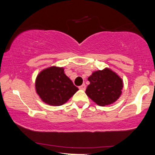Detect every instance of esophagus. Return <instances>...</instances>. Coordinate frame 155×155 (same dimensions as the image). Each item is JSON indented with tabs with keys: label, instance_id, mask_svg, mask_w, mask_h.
<instances>
[{
	"label": "esophagus",
	"instance_id": "esophagus-1",
	"mask_svg": "<svg viewBox=\"0 0 155 155\" xmlns=\"http://www.w3.org/2000/svg\"><path fill=\"white\" fill-rule=\"evenodd\" d=\"M79 88L80 90H86V85L84 84H83L82 85H81V86L79 87Z\"/></svg>",
	"mask_w": 155,
	"mask_h": 155
}]
</instances>
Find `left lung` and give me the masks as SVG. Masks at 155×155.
<instances>
[{"label": "left lung", "mask_w": 155, "mask_h": 155, "mask_svg": "<svg viewBox=\"0 0 155 155\" xmlns=\"http://www.w3.org/2000/svg\"><path fill=\"white\" fill-rule=\"evenodd\" d=\"M88 81L90 84L85 92L89 97L101 106L113 104L122 93V80L108 68L92 73L88 78Z\"/></svg>", "instance_id": "obj_1"}]
</instances>
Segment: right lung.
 I'll use <instances>...</instances> for the list:
<instances>
[{"instance_id":"obj_1","label":"right lung","mask_w":155,"mask_h":155,"mask_svg":"<svg viewBox=\"0 0 155 155\" xmlns=\"http://www.w3.org/2000/svg\"><path fill=\"white\" fill-rule=\"evenodd\" d=\"M38 95L46 104L61 106L79 90L64 74L63 68L52 66L42 71L35 81Z\"/></svg>"}]
</instances>
